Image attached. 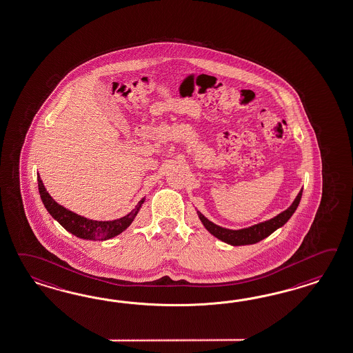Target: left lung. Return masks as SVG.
I'll return each instance as SVG.
<instances>
[{
	"instance_id": "1",
	"label": "left lung",
	"mask_w": 353,
	"mask_h": 353,
	"mask_svg": "<svg viewBox=\"0 0 353 353\" xmlns=\"http://www.w3.org/2000/svg\"><path fill=\"white\" fill-rule=\"evenodd\" d=\"M302 190L299 192L297 198L294 199L292 205L285 209L281 214L276 215L274 218L269 219L267 222L263 223L255 224L249 228H243V230H227L223 227H219L216 224L208 221L207 218L201 213H198L200 221L204 224V227L207 228L209 232L215 236L216 239H219L223 242H227L233 246H241V245H251V243H256L259 241L264 240L269 234L274 232L276 228L282 227L284 223H287V221L292 216L294 210L299 207L300 200H301Z\"/></svg>"
}]
</instances>
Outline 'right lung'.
<instances>
[{
  "instance_id": "obj_1",
  "label": "right lung",
  "mask_w": 353,
  "mask_h": 353,
  "mask_svg": "<svg viewBox=\"0 0 353 353\" xmlns=\"http://www.w3.org/2000/svg\"><path fill=\"white\" fill-rule=\"evenodd\" d=\"M38 189L41 194V199L43 201L44 207L48 210V213L59 222V223L70 233L77 236L83 240H99L104 241L112 239L114 236L123 232L130 224L132 223L135 215L138 214L139 209L144 203V199L139 201V205L135 210H132L130 214L122 216L116 221H92L86 219L81 215H78L69 209L57 204L51 195L47 192L43 186V182L41 180V176L38 174Z\"/></svg>"
}]
</instances>
